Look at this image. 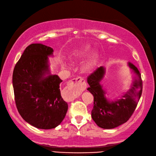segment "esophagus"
Listing matches in <instances>:
<instances>
[{"label": "esophagus", "instance_id": "34e87169", "mask_svg": "<svg viewBox=\"0 0 156 156\" xmlns=\"http://www.w3.org/2000/svg\"><path fill=\"white\" fill-rule=\"evenodd\" d=\"M87 84L81 77H78L71 81L64 89L66 96L70 101L74 100L83 91L86 89Z\"/></svg>", "mask_w": 156, "mask_h": 156}]
</instances>
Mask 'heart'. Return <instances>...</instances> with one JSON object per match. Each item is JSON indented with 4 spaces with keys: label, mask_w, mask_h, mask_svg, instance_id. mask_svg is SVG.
Listing matches in <instances>:
<instances>
[{
    "label": "heart",
    "mask_w": 156,
    "mask_h": 156,
    "mask_svg": "<svg viewBox=\"0 0 156 156\" xmlns=\"http://www.w3.org/2000/svg\"><path fill=\"white\" fill-rule=\"evenodd\" d=\"M90 48L87 45L84 46L81 49H80L75 52L73 55V58L75 59L84 58L88 56V55L90 53ZM98 57V54L96 53H93L92 55L90 56V58L85 62V64H84V69L86 71H89L90 69H91L94 66V64H96Z\"/></svg>",
    "instance_id": "b5f03b06"
}]
</instances>
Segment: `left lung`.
Wrapping results in <instances>:
<instances>
[{"label": "left lung", "mask_w": 156, "mask_h": 156, "mask_svg": "<svg viewBox=\"0 0 156 156\" xmlns=\"http://www.w3.org/2000/svg\"><path fill=\"white\" fill-rule=\"evenodd\" d=\"M129 68L134 71L136 79L133 86L119 100L108 102L105 97L100 81L105 74L103 66L98 68L88 76V90L94 96L92 118L96 124L103 129H112L124 124L133 115L143 92V81L138 69L129 63Z\"/></svg>", "instance_id": "obj_1"}]
</instances>
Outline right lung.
<instances>
[{"mask_svg": "<svg viewBox=\"0 0 156 156\" xmlns=\"http://www.w3.org/2000/svg\"><path fill=\"white\" fill-rule=\"evenodd\" d=\"M53 49L41 44L27 47L14 68L12 83L17 111L27 122L37 128L58 126L68 105L61 96L58 75H49L48 56Z\"/></svg>", "mask_w": 156, "mask_h": 156, "instance_id": "obj_1", "label": "right lung"}]
</instances>
